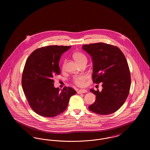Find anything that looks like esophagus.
<instances>
[{
	"label": "esophagus",
	"mask_w": 150,
	"mask_h": 150,
	"mask_svg": "<svg viewBox=\"0 0 150 150\" xmlns=\"http://www.w3.org/2000/svg\"><path fill=\"white\" fill-rule=\"evenodd\" d=\"M86 92H87V91L86 89H80L77 92V93L78 94H81V93H86Z\"/></svg>",
	"instance_id": "34e87169"
}]
</instances>
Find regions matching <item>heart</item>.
Segmentation results:
<instances>
[{
    "label": "heart",
    "mask_w": 150,
    "mask_h": 150,
    "mask_svg": "<svg viewBox=\"0 0 150 150\" xmlns=\"http://www.w3.org/2000/svg\"><path fill=\"white\" fill-rule=\"evenodd\" d=\"M74 58L75 60L78 63L81 64L83 62L87 61V58L86 57V55L81 52H76L73 55ZM86 76L84 75H75L73 78L72 81L74 83L79 86H84L85 82H86Z\"/></svg>",
    "instance_id": "1"
}]
</instances>
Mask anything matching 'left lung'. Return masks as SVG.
Listing matches in <instances>:
<instances>
[{
  "label": "left lung",
  "instance_id": "1",
  "mask_svg": "<svg viewBox=\"0 0 150 150\" xmlns=\"http://www.w3.org/2000/svg\"><path fill=\"white\" fill-rule=\"evenodd\" d=\"M82 48L92 57L93 82L102 83L103 87L100 92L90 90L96 100L88 108L98 114H112L122 106L129 93L131 79L126 58L119 48L105 43L86 44Z\"/></svg>",
  "mask_w": 150,
  "mask_h": 150
}]
</instances>
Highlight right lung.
<instances>
[{
	"mask_svg": "<svg viewBox=\"0 0 150 150\" xmlns=\"http://www.w3.org/2000/svg\"><path fill=\"white\" fill-rule=\"evenodd\" d=\"M71 46L50 45L34 50L27 59L22 76V86L31 108L44 117L62 113L76 92L65 86L54 88L53 78L60 74L61 56Z\"/></svg>",
	"mask_w": 150,
	"mask_h": 150,
	"instance_id": "right-lung-1",
	"label": "right lung"
}]
</instances>
